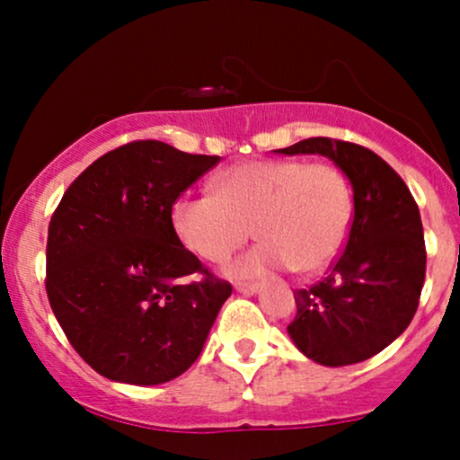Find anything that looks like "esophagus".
Returning <instances> with one entry per match:
<instances>
[{
    "label": "esophagus",
    "instance_id": "34e87169",
    "mask_svg": "<svg viewBox=\"0 0 460 460\" xmlns=\"http://www.w3.org/2000/svg\"><path fill=\"white\" fill-rule=\"evenodd\" d=\"M235 289H237V292L248 294V296H251V294H257V292H260L261 285H260V283H237V285H235Z\"/></svg>",
    "mask_w": 460,
    "mask_h": 460
}]
</instances>
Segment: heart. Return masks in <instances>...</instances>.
Wrapping results in <instances>:
<instances>
[{"label": "heart", "mask_w": 460, "mask_h": 460, "mask_svg": "<svg viewBox=\"0 0 460 460\" xmlns=\"http://www.w3.org/2000/svg\"><path fill=\"white\" fill-rule=\"evenodd\" d=\"M214 194H183L172 203V229L200 260H229L248 237L261 242L229 266L252 277L289 266L320 272L340 255L352 225V188L331 162L252 160L214 179Z\"/></svg>", "instance_id": "heart-1"}]
</instances>
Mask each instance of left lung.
<instances>
[{
  "instance_id": "8db88e82",
  "label": "left lung",
  "mask_w": 460,
  "mask_h": 460,
  "mask_svg": "<svg viewBox=\"0 0 460 460\" xmlns=\"http://www.w3.org/2000/svg\"><path fill=\"white\" fill-rule=\"evenodd\" d=\"M277 153L326 155L355 192L344 252L322 281L294 292L289 337L322 366L366 361L402 335L420 305L426 244L413 194L383 157L355 142L307 138Z\"/></svg>"
}]
</instances>
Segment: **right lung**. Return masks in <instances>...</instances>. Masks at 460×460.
Returning <instances> with one entry per match:
<instances>
[{"mask_svg":"<svg viewBox=\"0 0 460 460\" xmlns=\"http://www.w3.org/2000/svg\"><path fill=\"white\" fill-rule=\"evenodd\" d=\"M218 160L128 142L94 160L51 216L47 298L77 355L110 381L177 378L231 296L171 220L172 203Z\"/></svg>","mask_w":460,"mask_h":460,"instance_id":"add662e5","label":"right lung"}]
</instances>
